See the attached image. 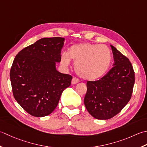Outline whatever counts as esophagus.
Here are the masks:
<instances>
[{
    "instance_id": "esophagus-1",
    "label": "esophagus",
    "mask_w": 147,
    "mask_h": 147,
    "mask_svg": "<svg viewBox=\"0 0 147 147\" xmlns=\"http://www.w3.org/2000/svg\"><path fill=\"white\" fill-rule=\"evenodd\" d=\"M79 82V80L76 77H73L72 80H71V84H76Z\"/></svg>"
}]
</instances>
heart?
Here are the masks:
<instances>
[{
  "mask_svg": "<svg viewBox=\"0 0 147 147\" xmlns=\"http://www.w3.org/2000/svg\"><path fill=\"white\" fill-rule=\"evenodd\" d=\"M75 63V70L87 80H95L102 77L110 67L112 59L111 50L105 45L80 43L71 46L68 53L61 54L60 61L64 67Z\"/></svg>",
  "mask_w": 147,
  "mask_h": 147,
  "instance_id": "heart-1",
  "label": "heart"
}]
</instances>
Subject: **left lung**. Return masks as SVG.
Returning a JSON list of instances; mask_svg holds the SVG:
<instances>
[{
	"mask_svg": "<svg viewBox=\"0 0 147 147\" xmlns=\"http://www.w3.org/2000/svg\"><path fill=\"white\" fill-rule=\"evenodd\" d=\"M112 47L114 63L105 76L87 82L84 105L95 119L107 120L121 111L130 100L135 77L132 64L115 47Z\"/></svg>",
	"mask_w": 147,
	"mask_h": 147,
	"instance_id": "1",
	"label": "left lung"
}]
</instances>
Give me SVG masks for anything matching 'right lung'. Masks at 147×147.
Returning <instances> with one entry per match:
<instances>
[{
    "label": "right lung",
    "mask_w": 147,
    "mask_h": 147,
    "mask_svg": "<svg viewBox=\"0 0 147 147\" xmlns=\"http://www.w3.org/2000/svg\"><path fill=\"white\" fill-rule=\"evenodd\" d=\"M64 41L62 37L42 38L20 51L14 59L10 70L13 96L32 116L52 113L71 84L72 76L56 69Z\"/></svg>",
    "instance_id": "add662e5"
}]
</instances>
